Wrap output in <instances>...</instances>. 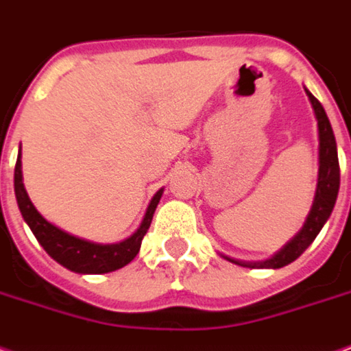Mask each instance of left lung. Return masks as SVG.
<instances>
[{
    "instance_id": "8db88e82",
    "label": "left lung",
    "mask_w": 351,
    "mask_h": 351,
    "mask_svg": "<svg viewBox=\"0 0 351 351\" xmlns=\"http://www.w3.org/2000/svg\"><path fill=\"white\" fill-rule=\"evenodd\" d=\"M305 94L313 106L315 119H317V131H319V176H317V189H315L311 210L307 214L302 230L272 257L249 263V261H239V258L222 255L226 261H230L234 265L249 267V269H282V267L290 265L311 245L313 239L319 236V232L323 230V226L326 224V220L330 218V213L335 208L338 189H340V166H338L335 133H332L330 121H328L321 102L307 88H305Z\"/></svg>"
}]
</instances>
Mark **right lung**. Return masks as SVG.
<instances>
[{"instance_id":"right-lung-1","label":"right lung","mask_w":351,"mask_h":351,"mask_svg":"<svg viewBox=\"0 0 351 351\" xmlns=\"http://www.w3.org/2000/svg\"><path fill=\"white\" fill-rule=\"evenodd\" d=\"M164 189H158L156 195L150 199L147 206V213L143 216V222L137 228L135 234L119 241V243H94L88 239H82L61 230L58 226L48 222L42 214L36 210L28 197L25 183H23V162H21V148L15 164V197L19 210L23 214L25 222L32 230L38 243L44 247L53 261H58L61 267L79 272V274H104V272H114L129 265L133 258L137 257L143 237L150 228L154 210L160 203Z\"/></svg>"}]
</instances>
